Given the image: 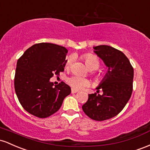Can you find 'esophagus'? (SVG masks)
<instances>
[{"label":"esophagus","instance_id":"34e87169","mask_svg":"<svg viewBox=\"0 0 150 150\" xmlns=\"http://www.w3.org/2000/svg\"><path fill=\"white\" fill-rule=\"evenodd\" d=\"M77 92H78V91L77 90H76V89H74V88H71V93H77Z\"/></svg>","mask_w":150,"mask_h":150}]
</instances>
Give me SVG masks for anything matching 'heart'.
Wrapping results in <instances>:
<instances>
[{
	"label": "heart",
	"mask_w": 150,
	"mask_h": 150,
	"mask_svg": "<svg viewBox=\"0 0 150 150\" xmlns=\"http://www.w3.org/2000/svg\"><path fill=\"white\" fill-rule=\"evenodd\" d=\"M82 58L85 62L86 65L88 67L89 69L91 70H96L100 67V60L98 58L97 56L95 54L91 53H87L82 56ZM72 58L71 56H69L66 58L65 61V68L69 69L71 65ZM67 83H68L71 86L76 90H81L86 87H88L90 86V81L86 79H84L83 77L79 76H72L69 77L67 79Z\"/></svg>",
	"instance_id": "obj_1"
}]
</instances>
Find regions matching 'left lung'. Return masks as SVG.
Wrapping results in <instances>:
<instances>
[{"label":"left lung","instance_id":"8db88e82","mask_svg":"<svg viewBox=\"0 0 150 150\" xmlns=\"http://www.w3.org/2000/svg\"><path fill=\"white\" fill-rule=\"evenodd\" d=\"M93 49L108 69L96 88L103 93L88 94L82 109L90 118L103 121L120 113L128 102L132 92L134 70L127 57L120 50L108 45H99Z\"/></svg>","mask_w":150,"mask_h":150}]
</instances>
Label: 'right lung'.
Listing matches in <instances>:
<instances>
[{"mask_svg":"<svg viewBox=\"0 0 150 150\" xmlns=\"http://www.w3.org/2000/svg\"><path fill=\"white\" fill-rule=\"evenodd\" d=\"M68 50L52 43L35 44L17 62L15 91L23 108L45 118L58 111L71 88L62 81L53 87L50 78L64 71Z\"/></svg>","mask_w":150,"mask_h":150,"instance_id":"add662e5","label":"right lung"}]
</instances>
